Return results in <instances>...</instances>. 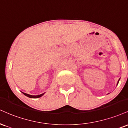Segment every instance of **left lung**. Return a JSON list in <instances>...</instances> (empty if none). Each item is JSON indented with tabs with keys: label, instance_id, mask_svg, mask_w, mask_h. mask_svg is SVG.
Here are the masks:
<instances>
[{
	"label": "left lung",
	"instance_id": "left-lung-1",
	"mask_svg": "<svg viewBox=\"0 0 128 128\" xmlns=\"http://www.w3.org/2000/svg\"><path fill=\"white\" fill-rule=\"evenodd\" d=\"M118 81H119V80H118Z\"/></svg>",
	"mask_w": 128,
	"mask_h": 128
}]
</instances>
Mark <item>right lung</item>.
Returning <instances> with one entry per match:
<instances>
[{
    "label": "right lung",
    "mask_w": 128,
    "mask_h": 128,
    "mask_svg": "<svg viewBox=\"0 0 128 128\" xmlns=\"http://www.w3.org/2000/svg\"><path fill=\"white\" fill-rule=\"evenodd\" d=\"M22 93H23V94L25 95L26 96H28V97H29V98H39V97H40V96H42L44 94H42L38 95H31L27 94L24 93V92H22Z\"/></svg>",
    "instance_id": "right-lung-1"
}]
</instances>
